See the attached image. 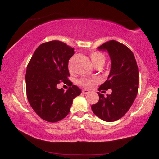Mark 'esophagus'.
Wrapping results in <instances>:
<instances>
[{"mask_svg": "<svg viewBox=\"0 0 159 159\" xmlns=\"http://www.w3.org/2000/svg\"><path fill=\"white\" fill-rule=\"evenodd\" d=\"M89 92V90H88V89H83V90H82V93H83V94H88Z\"/></svg>", "mask_w": 159, "mask_h": 159, "instance_id": "1", "label": "esophagus"}]
</instances>
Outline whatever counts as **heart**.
<instances>
[{
    "instance_id": "1",
    "label": "heart",
    "mask_w": 159,
    "mask_h": 159,
    "mask_svg": "<svg viewBox=\"0 0 159 159\" xmlns=\"http://www.w3.org/2000/svg\"><path fill=\"white\" fill-rule=\"evenodd\" d=\"M89 56H90L92 63H93L94 65L96 66V67H97V66H102L104 64L106 57L102 53H101V52L92 51L90 55H89ZM69 70L70 71H72L70 63L69 64ZM97 82L98 80L97 79H90V78L83 77L80 79L77 80V84L81 85L83 87L90 88L93 87Z\"/></svg>"
}]
</instances>
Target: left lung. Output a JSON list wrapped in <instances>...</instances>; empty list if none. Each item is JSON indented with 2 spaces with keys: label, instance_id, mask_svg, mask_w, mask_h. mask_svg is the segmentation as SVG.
<instances>
[{
  "label": "left lung",
  "instance_id": "1",
  "mask_svg": "<svg viewBox=\"0 0 159 159\" xmlns=\"http://www.w3.org/2000/svg\"><path fill=\"white\" fill-rule=\"evenodd\" d=\"M107 50L111 59V70L108 79L99 91L112 89L104 97L97 92L99 102L92 105L94 113L106 122L120 119L131 108L138 90V68L134 55L129 48L115 40H110L98 47Z\"/></svg>",
  "mask_w": 159,
  "mask_h": 159
}]
</instances>
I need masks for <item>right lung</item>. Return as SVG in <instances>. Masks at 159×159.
Here are the masks:
<instances>
[{"label": "right lung", "instance_id": "right-lung-1", "mask_svg": "<svg viewBox=\"0 0 159 159\" xmlns=\"http://www.w3.org/2000/svg\"><path fill=\"white\" fill-rule=\"evenodd\" d=\"M74 54V48L53 40L40 44L28 64L27 99L37 115L47 122H56L65 118L73 99L81 93L80 89L68 79V62ZM62 82L70 86L66 92L57 88Z\"/></svg>", "mask_w": 159, "mask_h": 159}]
</instances>
